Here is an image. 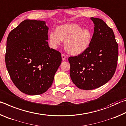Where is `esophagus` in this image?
<instances>
[{
    "label": "esophagus",
    "instance_id": "esophagus-1",
    "mask_svg": "<svg viewBox=\"0 0 126 126\" xmlns=\"http://www.w3.org/2000/svg\"><path fill=\"white\" fill-rule=\"evenodd\" d=\"M66 58V55L64 54H62V59L63 61H64Z\"/></svg>",
    "mask_w": 126,
    "mask_h": 126
}]
</instances>
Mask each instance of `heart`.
<instances>
[{
  "instance_id": "heart-1",
  "label": "heart",
  "mask_w": 126,
  "mask_h": 126,
  "mask_svg": "<svg viewBox=\"0 0 126 126\" xmlns=\"http://www.w3.org/2000/svg\"><path fill=\"white\" fill-rule=\"evenodd\" d=\"M92 33L88 29H83L76 24L70 23L59 25L56 31L49 34L50 46L55 48L62 41H64V48L69 54L78 55L83 53L90 46Z\"/></svg>"
}]
</instances>
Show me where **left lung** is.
<instances>
[{"label":"left lung","instance_id":"obj_1","mask_svg":"<svg viewBox=\"0 0 126 126\" xmlns=\"http://www.w3.org/2000/svg\"><path fill=\"white\" fill-rule=\"evenodd\" d=\"M94 24L91 43L83 53L70 57V76L81 89L91 90L107 83L116 71L118 46L113 30L103 20L91 18Z\"/></svg>","mask_w":126,"mask_h":126}]
</instances>
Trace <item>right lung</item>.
<instances>
[{
  "instance_id": "1",
  "label": "right lung",
  "mask_w": 126,
  "mask_h": 126,
  "mask_svg": "<svg viewBox=\"0 0 126 126\" xmlns=\"http://www.w3.org/2000/svg\"><path fill=\"white\" fill-rule=\"evenodd\" d=\"M48 32L44 21L26 19L8 36L6 67L15 86L27 94L47 91L61 64V53L48 46Z\"/></svg>"
}]
</instances>
